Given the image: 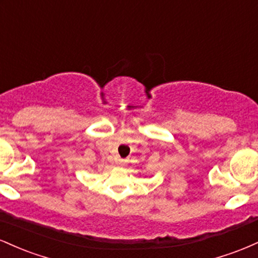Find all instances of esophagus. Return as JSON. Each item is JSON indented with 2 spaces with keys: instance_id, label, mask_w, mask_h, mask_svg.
<instances>
[{
  "instance_id": "1",
  "label": "esophagus",
  "mask_w": 258,
  "mask_h": 258,
  "mask_svg": "<svg viewBox=\"0 0 258 258\" xmlns=\"http://www.w3.org/2000/svg\"><path fill=\"white\" fill-rule=\"evenodd\" d=\"M126 161H127V160H125V159H119V160H117V164H119V165H125Z\"/></svg>"
}]
</instances>
